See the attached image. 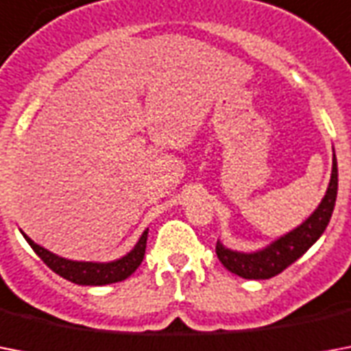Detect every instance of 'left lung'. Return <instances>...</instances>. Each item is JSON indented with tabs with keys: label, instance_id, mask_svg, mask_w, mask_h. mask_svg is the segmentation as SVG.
<instances>
[{
	"label": "left lung",
	"instance_id": "obj_1",
	"mask_svg": "<svg viewBox=\"0 0 351 351\" xmlns=\"http://www.w3.org/2000/svg\"><path fill=\"white\" fill-rule=\"evenodd\" d=\"M337 160L333 154V169L332 180L328 186V191L322 198L321 206L317 211L300 224L291 233L284 234L282 239L267 245L266 250L258 253H237V251L226 250L224 245L217 242V256L224 264L226 269L239 275L242 278H271L278 273H282L288 266H291L297 258L304 255L311 245L315 244L317 239L324 233L328 222L332 219L335 198H337Z\"/></svg>",
	"mask_w": 351,
	"mask_h": 351
}]
</instances>
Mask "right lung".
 <instances>
[{"label": "right lung", "mask_w": 351, "mask_h": 351, "mask_svg": "<svg viewBox=\"0 0 351 351\" xmlns=\"http://www.w3.org/2000/svg\"><path fill=\"white\" fill-rule=\"evenodd\" d=\"M23 237L30 244V247L36 251V255L40 256L52 271L58 273L60 277L67 278L71 282L82 284V286H104V284H114L125 280L142 264L143 255H145V244H147V231H143L138 244L134 245V250L131 253H127L123 258L107 262V264H96V262H74L62 258V256L47 251L45 247L34 244L25 233Z\"/></svg>", "instance_id": "obj_1"}]
</instances>
